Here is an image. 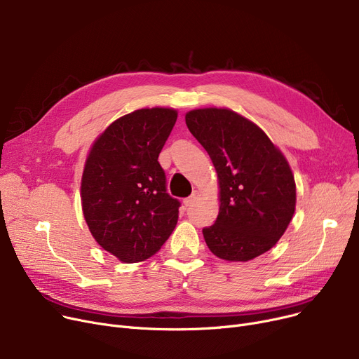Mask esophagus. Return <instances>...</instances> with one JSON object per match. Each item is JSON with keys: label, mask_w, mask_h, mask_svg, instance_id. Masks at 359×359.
<instances>
[{"label": "esophagus", "mask_w": 359, "mask_h": 359, "mask_svg": "<svg viewBox=\"0 0 359 359\" xmlns=\"http://www.w3.org/2000/svg\"><path fill=\"white\" fill-rule=\"evenodd\" d=\"M198 198H199V192H198V191H195L189 198H186V199L183 201V203H184L186 208H187V206H192V205L198 201Z\"/></svg>", "instance_id": "esophagus-1"}]
</instances>
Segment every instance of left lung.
Returning a JSON list of instances; mask_svg holds the SVG:
<instances>
[{
  "label": "left lung",
  "instance_id": "left-lung-1",
  "mask_svg": "<svg viewBox=\"0 0 359 359\" xmlns=\"http://www.w3.org/2000/svg\"><path fill=\"white\" fill-rule=\"evenodd\" d=\"M184 119L218 175L221 205L215 224L202 230L206 246L230 262L268 252L295 211L287 158L257 125L230 109H196Z\"/></svg>",
  "mask_w": 359,
  "mask_h": 359
}]
</instances>
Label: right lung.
Listing matches in <instances>:
<instances>
[{
  "label": "right lung",
  "instance_id": "obj_1",
  "mask_svg": "<svg viewBox=\"0 0 359 359\" xmlns=\"http://www.w3.org/2000/svg\"><path fill=\"white\" fill-rule=\"evenodd\" d=\"M177 119L175 109H140L93 144L81 179L86 222L100 246L125 263L156 255L173 233L180 202L167 194L158 163Z\"/></svg>",
  "mask_w": 359,
  "mask_h": 359
}]
</instances>
